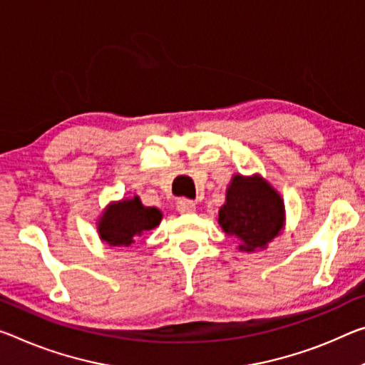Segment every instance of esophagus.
<instances>
[{
	"label": "esophagus",
	"instance_id": "esophagus-1",
	"mask_svg": "<svg viewBox=\"0 0 365 365\" xmlns=\"http://www.w3.org/2000/svg\"><path fill=\"white\" fill-rule=\"evenodd\" d=\"M177 210H178V212H195V210H196V205L193 203L192 200H188V198H178L177 200Z\"/></svg>",
	"mask_w": 365,
	"mask_h": 365
}]
</instances>
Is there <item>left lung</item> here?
<instances>
[{
	"label": "left lung",
	"mask_w": 365,
	"mask_h": 365,
	"mask_svg": "<svg viewBox=\"0 0 365 365\" xmlns=\"http://www.w3.org/2000/svg\"><path fill=\"white\" fill-rule=\"evenodd\" d=\"M217 222L225 234L235 235L240 250L253 252L266 247L281 232L284 224V205L268 183L259 177L235 175L219 210Z\"/></svg>",
	"instance_id": "8db88e82"
}]
</instances>
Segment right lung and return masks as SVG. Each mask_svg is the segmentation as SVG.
Here are the masks:
<instances>
[{"mask_svg":"<svg viewBox=\"0 0 365 365\" xmlns=\"http://www.w3.org/2000/svg\"><path fill=\"white\" fill-rule=\"evenodd\" d=\"M160 219L158 207L143 206L135 196L107 207L99 222V234L110 247H130L136 237L158 227Z\"/></svg>","mask_w":365,"mask_h":365,"instance_id":"right-lung-1","label":"right lung"}]
</instances>
